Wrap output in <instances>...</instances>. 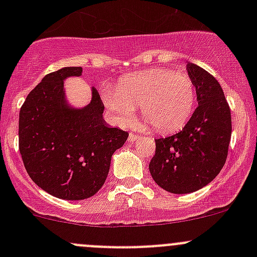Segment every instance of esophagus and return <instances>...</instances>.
<instances>
[{
    "mask_svg": "<svg viewBox=\"0 0 257 257\" xmlns=\"http://www.w3.org/2000/svg\"><path fill=\"white\" fill-rule=\"evenodd\" d=\"M138 139H139L138 134L131 133V134H129V137H128V142H129V143H134V142L138 141Z\"/></svg>",
    "mask_w": 257,
    "mask_h": 257,
    "instance_id": "1",
    "label": "esophagus"
}]
</instances>
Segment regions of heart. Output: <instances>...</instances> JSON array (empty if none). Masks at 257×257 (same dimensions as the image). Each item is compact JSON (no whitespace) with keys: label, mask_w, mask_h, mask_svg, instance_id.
Segmentation results:
<instances>
[{"label":"heart","mask_w":257,"mask_h":257,"mask_svg":"<svg viewBox=\"0 0 257 257\" xmlns=\"http://www.w3.org/2000/svg\"><path fill=\"white\" fill-rule=\"evenodd\" d=\"M105 107L118 124L133 119L138 105L157 131L170 133L185 125L195 107L193 80L170 69H149L132 74L119 87L102 90Z\"/></svg>","instance_id":"b5f03b06"}]
</instances>
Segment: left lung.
I'll use <instances>...</instances> for the list:
<instances>
[{
	"label": "left lung",
	"instance_id": "1",
	"mask_svg": "<svg viewBox=\"0 0 257 257\" xmlns=\"http://www.w3.org/2000/svg\"><path fill=\"white\" fill-rule=\"evenodd\" d=\"M186 72L196 89L198 108L183 131L155 139L149 172L173 194H189L211 183L225 164L231 138V114L221 85L194 63Z\"/></svg>",
	"mask_w": 257,
	"mask_h": 257
}]
</instances>
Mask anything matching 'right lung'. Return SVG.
<instances>
[{
  "label": "right lung",
  "instance_id": "add662e5",
  "mask_svg": "<svg viewBox=\"0 0 257 257\" xmlns=\"http://www.w3.org/2000/svg\"><path fill=\"white\" fill-rule=\"evenodd\" d=\"M80 76V67L47 74L20 112V152L26 170L41 189L63 200L94 195L108 177L113 153L128 138L126 132L104 120V105L94 87L87 105L69 103L64 80Z\"/></svg>",
  "mask_w": 257,
  "mask_h": 257
}]
</instances>
